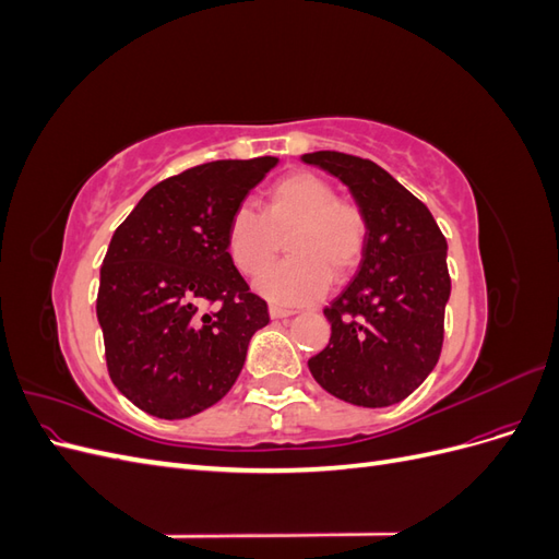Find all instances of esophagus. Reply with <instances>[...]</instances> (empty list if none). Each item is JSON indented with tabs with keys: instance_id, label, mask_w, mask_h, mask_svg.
Instances as JSON below:
<instances>
[{
	"instance_id": "obj_1",
	"label": "esophagus",
	"mask_w": 559,
	"mask_h": 559,
	"mask_svg": "<svg viewBox=\"0 0 559 559\" xmlns=\"http://www.w3.org/2000/svg\"><path fill=\"white\" fill-rule=\"evenodd\" d=\"M294 310L289 308H282V306H270V317L273 319H284V317H292Z\"/></svg>"
}]
</instances>
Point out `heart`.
I'll use <instances>...</instances> for the list:
<instances>
[{
	"instance_id": "b5f03b06",
	"label": "heart",
	"mask_w": 559,
	"mask_h": 559,
	"mask_svg": "<svg viewBox=\"0 0 559 559\" xmlns=\"http://www.w3.org/2000/svg\"><path fill=\"white\" fill-rule=\"evenodd\" d=\"M289 259L270 267L259 289L280 302H310L326 292L329 280L352 273L366 249V216L335 186L314 173H292L270 186L263 212L251 205L233 210L226 249L242 275L251 277L277 257V235L289 233Z\"/></svg>"
}]
</instances>
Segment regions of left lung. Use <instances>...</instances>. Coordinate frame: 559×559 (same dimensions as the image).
Listing matches in <instances>:
<instances>
[{"label":"left lung","instance_id":"obj_1","mask_svg":"<svg viewBox=\"0 0 559 559\" xmlns=\"http://www.w3.org/2000/svg\"><path fill=\"white\" fill-rule=\"evenodd\" d=\"M302 163L347 183L366 216L357 275L324 308L331 341L308 361L335 399L384 408L427 380L443 349L448 242L421 200L373 160L314 151Z\"/></svg>","mask_w":559,"mask_h":559}]
</instances>
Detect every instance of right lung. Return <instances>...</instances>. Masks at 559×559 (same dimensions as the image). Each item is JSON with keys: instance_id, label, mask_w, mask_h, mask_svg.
Returning a JSON list of instances; mask_svg holds the SVG:
<instances>
[{"instance_id": "right-lung-1", "label": "right lung", "mask_w": 559, "mask_h": 559, "mask_svg": "<svg viewBox=\"0 0 559 559\" xmlns=\"http://www.w3.org/2000/svg\"><path fill=\"white\" fill-rule=\"evenodd\" d=\"M277 163L195 165L156 183L116 228L99 267L97 319L109 378L140 411L191 417L238 380L270 314L230 261L226 226Z\"/></svg>"}]
</instances>
